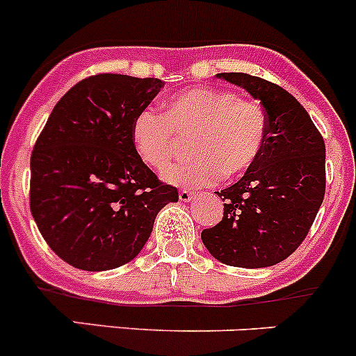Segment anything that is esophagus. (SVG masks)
<instances>
[{
	"instance_id": "34e87169",
	"label": "esophagus",
	"mask_w": 356,
	"mask_h": 356,
	"mask_svg": "<svg viewBox=\"0 0 356 356\" xmlns=\"http://www.w3.org/2000/svg\"><path fill=\"white\" fill-rule=\"evenodd\" d=\"M196 196L195 191H189V189H181L179 191V200L181 201H191Z\"/></svg>"
}]
</instances>
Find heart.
Listing matches in <instances>:
<instances>
[{"instance_id": "obj_1", "label": "heart", "mask_w": 356, "mask_h": 356, "mask_svg": "<svg viewBox=\"0 0 356 356\" xmlns=\"http://www.w3.org/2000/svg\"><path fill=\"white\" fill-rule=\"evenodd\" d=\"M267 113L254 99L227 89L191 88L163 103V111L143 108L132 122V141L146 165L163 172L191 141L193 153L167 170L182 186H208L250 170L267 141Z\"/></svg>"}]
</instances>
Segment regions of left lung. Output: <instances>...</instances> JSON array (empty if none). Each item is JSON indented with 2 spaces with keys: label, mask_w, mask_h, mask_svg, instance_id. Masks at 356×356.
Segmentation results:
<instances>
[{
  "label": "left lung",
  "mask_w": 356,
  "mask_h": 356,
  "mask_svg": "<svg viewBox=\"0 0 356 356\" xmlns=\"http://www.w3.org/2000/svg\"><path fill=\"white\" fill-rule=\"evenodd\" d=\"M260 99L267 141L257 163L217 195L224 217L201 232L222 264L260 268L286 260L305 241L325 195V143L308 111L281 86L241 72L220 74Z\"/></svg>",
  "instance_id": "1"
}]
</instances>
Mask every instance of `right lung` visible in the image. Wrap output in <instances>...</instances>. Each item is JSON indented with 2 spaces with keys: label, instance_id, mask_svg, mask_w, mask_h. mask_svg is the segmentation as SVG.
Masks as SVG:
<instances>
[{
  "label": "right lung",
  "instance_id": "obj_1",
  "mask_svg": "<svg viewBox=\"0 0 356 356\" xmlns=\"http://www.w3.org/2000/svg\"><path fill=\"white\" fill-rule=\"evenodd\" d=\"M160 79L96 74L60 99L31 155V211L48 246L81 270L131 261L158 211L179 200L145 165L132 122L153 102Z\"/></svg>",
  "mask_w": 356,
  "mask_h": 356
}]
</instances>
